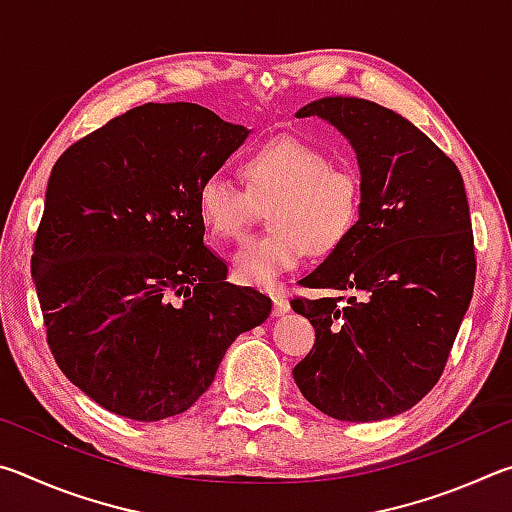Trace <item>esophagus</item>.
I'll return each instance as SVG.
<instances>
[{
	"instance_id": "obj_1",
	"label": "esophagus",
	"mask_w": 512,
	"mask_h": 512,
	"mask_svg": "<svg viewBox=\"0 0 512 512\" xmlns=\"http://www.w3.org/2000/svg\"><path fill=\"white\" fill-rule=\"evenodd\" d=\"M271 300H273V314H275V316H284V314H287V311L291 309L289 300L284 298L282 293H273Z\"/></svg>"
}]
</instances>
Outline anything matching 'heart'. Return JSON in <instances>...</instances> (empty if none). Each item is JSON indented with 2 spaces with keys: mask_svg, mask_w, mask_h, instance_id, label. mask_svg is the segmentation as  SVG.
I'll return each instance as SVG.
<instances>
[{
  "mask_svg": "<svg viewBox=\"0 0 512 512\" xmlns=\"http://www.w3.org/2000/svg\"><path fill=\"white\" fill-rule=\"evenodd\" d=\"M246 187L210 173L196 192V207L214 239H239L255 221L259 205H271V230L246 239L232 253L241 282L271 289L284 273L311 255L341 248L357 228L363 207L359 171L300 137H273L244 160Z\"/></svg>",
  "mask_w": 512,
  "mask_h": 512,
  "instance_id": "b5f03b06",
  "label": "heart"
}]
</instances>
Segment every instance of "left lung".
Here are the masks:
<instances>
[{
    "mask_svg": "<svg viewBox=\"0 0 512 512\" xmlns=\"http://www.w3.org/2000/svg\"><path fill=\"white\" fill-rule=\"evenodd\" d=\"M296 117H323L348 137L363 207L350 239L300 280L334 296L291 300L316 329L293 379L329 418H393L436 386L472 300L476 257L461 171L379 103L327 97Z\"/></svg>",
    "mask_w": 512,
    "mask_h": 512,
    "instance_id": "1",
    "label": "left lung"
}]
</instances>
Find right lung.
Wrapping results in <instances>:
<instances>
[{"label":"right lung","mask_w":512,"mask_h":512,"mask_svg":"<svg viewBox=\"0 0 512 512\" xmlns=\"http://www.w3.org/2000/svg\"><path fill=\"white\" fill-rule=\"evenodd\" d=\"M198 103H144L60 155L33 241L47 343L110 413L155 422L212 386L225 350L271 298L225 282L196 192L246 140Z\"/></svg>","instance_id":"add662e5"}]
</instances>
